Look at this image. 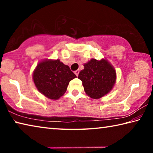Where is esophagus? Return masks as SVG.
<instances>
[{"label": "esophagus", "mask_w": 153, "mask_h": 153, "mask_svg": "<svg viewBox=\"0 0 153 153\" xmlns=\"http://www.w3.org/2000/svg\"><path fill=\"white\" fill-rule=\"evenodd\" d=\"M79 72V70H76V71H74V74H76L77 76H78Z\"/></svg>", "instance_id": "esophagus-1"}]
</instances>
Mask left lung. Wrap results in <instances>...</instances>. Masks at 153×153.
<instances>
[{"instance_id":"left-lung-1","label":"left lung","mask_w":153,"mask_h":153,"mask_svg":"<svg viewBox=\"0 0 153 153\" xmlns=\"http://www.w3.org/2000/svg\"><path fill=\"white\" fill-rule=\"evenodd\" d=\"M78 78L82 82L84 91L90 98L98 99L113 89L116 82V71L107 59H92L84 65Z\"/></svg>"}]
</instances>
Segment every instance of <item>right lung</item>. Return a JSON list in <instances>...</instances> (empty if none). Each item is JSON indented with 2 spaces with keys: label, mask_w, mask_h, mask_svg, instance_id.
I'll return each mask as SVG.
<instances>
[{
  "label": "right lung",
  "mask_w": 153,
  "mask_h": 153,
  "mask_svg": "<svg viewBox=\"0 0 153 153\" xmlns=\"http://www.w3.org/2000/svg\"><path fill=\"white\" fill-rule=\"evenodd\" d=\"M32 77L41 94L50 99L57 100L65 94L69 82L76 76L59 59H46L38 63Z\"/></svg>",
  "instance_id": "add662e5"
}]
</instances>
